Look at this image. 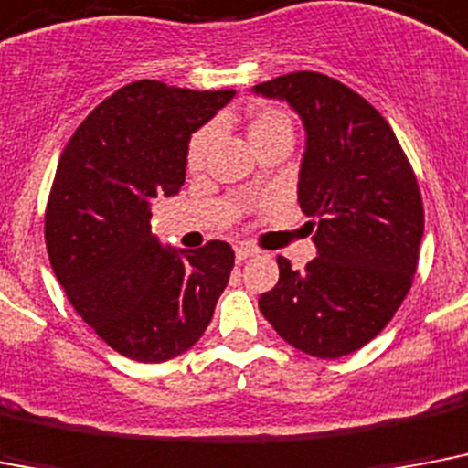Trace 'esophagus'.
<instances>
[{
  "instance_id": "obj_1",
  "label": "esophagus",
  "mask_w": 468,
  "mask_h": 468,
  "mask_svg": "<svg viewBox=\"0 0 468 468\" xmlns=\"http://www.w3.org/2000/svg\"><path fill=\"white\" fill-rule=\"evenodd\" d=\"M254 254H260V250L252 245H238L235 247V257H238V261L242 260H250V257H254Z\"/></svg>"
}]
</instances>
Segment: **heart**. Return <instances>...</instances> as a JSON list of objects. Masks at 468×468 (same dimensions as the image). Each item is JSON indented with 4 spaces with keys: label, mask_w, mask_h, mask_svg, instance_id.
I'll return each instance as SVG.
<instances>
[{
    "label": "heart",
    "mask_w": 468,
    "mask_h": 468,
    "mask_svg": "<svg viewBox=\"0 0 468 468\" xmlns=\"http://www.w3.org/2000/svg\"><path fill=\"white\" fill-rule=\"evenodd\" d=\"M223 124V120H221ZM279 132H291V120L283 110L276 108H260L254 110L250 115V122H247V136L252 146H257L260 142H264L267 136L279 134ZM211 142H214V127H204L199 129L192 139H189L187 146V168L189 170H201L204 163H207L208 148H211Z\"/></svg>",
    "instance_id": "obj_1"
}]
</instances>
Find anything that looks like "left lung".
Segmentation results:
<instances>
[{
    "label": "left lung",
    "instance_id": "obj_1",
    "mask_svg": "<svg viewBox=\"0 0 468 468\" xmlns=\"http://www.w3.org/2000/svg\"><path fill=\"white\" fill-rule=\"evenodd\" d=\"M252 90L303 120L298 201L317 218V257L305 271L279 257V283L260 310L298 351L341 358L375 339L411 288L423 238L419 182L385 117L332 76L293 71Z\"/></svg>",
    "mask_w": 468,
    "mask_h": 468
}]
</instances>
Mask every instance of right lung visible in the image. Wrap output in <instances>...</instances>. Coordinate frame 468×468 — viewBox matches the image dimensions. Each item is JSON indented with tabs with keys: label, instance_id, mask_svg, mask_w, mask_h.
<instances>
[{
	"label": "right lung",
	"instance_id": "obj_1",
	"mask_svg": "<svg viewBox=\"0 0 468 468\" xmlns=\"http://www.w3.org/2000/svg\"><path fill=\"white\" fill-rule=\"evenodd\" d=\"M233 96L129 83L79 124L57 163L45 211L49 264L79 317L139 363L192 348L228 286L233 247H163L151 204L180 192L189 136Z\"/></svg>",
	"mask_w": 468,
	"mask_h": 468
}]
</instances>
